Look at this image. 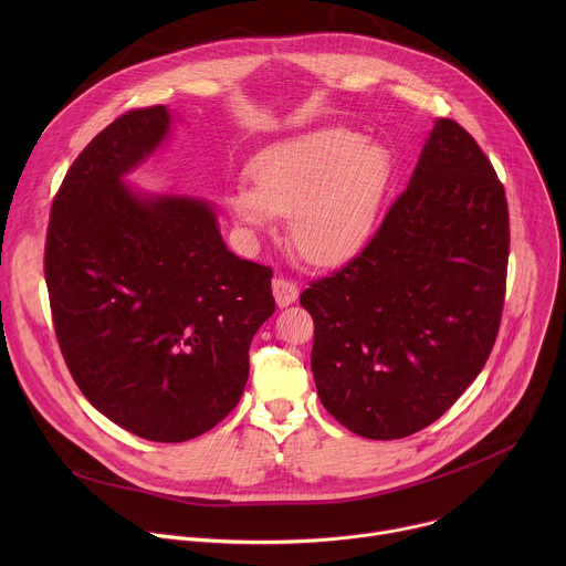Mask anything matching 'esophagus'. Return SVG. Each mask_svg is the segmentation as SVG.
I'll use <instances>...</instances> for the list:
<instances>
[{"instance_id":"34e87169","label":"esophagus","mask_w":566,"mask_h":566,"mask_svg":"<svg viewBox=\"0 0 566 566\" xmlns=\"http://www.w3.org/2000/svg\"><path fill=\"white\" fill-rule=\"evenodd\" d=\"M297 293H300V289L291 280H284V277L273 280V295H275V302L280 308L293 304L297 300Z\"/></svg>"}]
</instances>
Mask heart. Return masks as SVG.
<instances>
[{
    "label": "heart",
    "mask_w": 566,
    "mask_h": 566,
    "mask_svg": "<svg viewBox=\"0 0 566 566\" xmlns=\"http://www.w3.org/2000/svg\"><path fill=\"white\" fill-rule=\"evenodd\" d=\"M253 184H234L232 217L249 232L291 214V239L315 264H336L371 237L396 179L394 154L349 127L284 138L253 160Z\"/></svg>",
    "instance_id": "obj_1"
}]
</instances>
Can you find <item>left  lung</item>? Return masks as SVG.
Returning a JSON list of instances; mask_svg holds the SVG:
<instances>
[{"label":"left lung","instance_id":"1","mask_svg":"<svg viewBox=\"0 0 566 566\" xmlns=\"http://www.w3.org/2000/svg\"><path fill=\"white\" fill-rule=\"evenodd\" d=\"M506 264L504 186L474 138L437 118L374 239L300 295L322 406L378 441L434 423L491 356Z\"/></svg>","mask_w":566,"mask_h":566}]
</instances>
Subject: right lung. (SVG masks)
<instances>
[{"label": "right lung", "mask_w": 566, "mask_h": 566, "mask_svg": "<svg viewBox=\"0 0 566 566\" xmlns=\"http://www.w3.org/2000/svg\"><path fill=\"white\" fill-rule=\"evenodd\" d=\"M166 105L105 127L51 208L44 275L66 367L127 432L181 443L244 394L249 347L273 315V271L228 251L210 199L129 175L170 138Z\"/></svg>", "instance_id": "1"}]
</instances>
